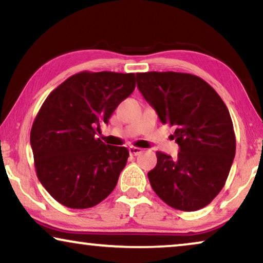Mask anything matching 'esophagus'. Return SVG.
Returning <instances> with one entry per match:
<instances>
[{
  "label": "esophagus",
  "mask_w": 263,
  "mask_h": 263,
  "mask_svg": "<svg viewBox=\"0 0 263 263\" xmlns=\"http://www.w3.org/2000/svg\"><path fill=\"white\" fill-rule=\"evenodd\" d=\"M142 152V148H139V147H129V153L132 154V156H139L140 153Z\"/></svg>",
  "instance_id": "esophagus-1"
}]
</instances>
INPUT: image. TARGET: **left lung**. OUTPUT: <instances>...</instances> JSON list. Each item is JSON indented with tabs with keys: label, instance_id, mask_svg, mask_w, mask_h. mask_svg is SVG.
<instances>
[{
	"label": "left lung",
	"instance_id": "1",
	"mask_svg": "<svg viewBox=\"0 0 263 263\" xmlns=\"http://www.w3.org/2000/svg\"><path fill=\"white\" fill-rule=\"evenodd\" d=\"M143 98L163 124L174 125L177 158L157 152L151 186L175 210L193 212L210 204L228 179L236 153L231 116L220 96L196 75L176 71L136 74Z\"/></svg>",
	"mask_w": 263,
	"mask_h": 263
}]
</instances>
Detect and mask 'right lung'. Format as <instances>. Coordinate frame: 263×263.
I'll use <instances>...</instances> for the list:
<instances>
[{
	"mask_svg": "<svg viewBox=\"0 0 263 263\" xmlns=\"http://www.w3.org/2000/svg\"><path fill=\"white\" fill-rule=\"evenodd\" d=\"M135 89V74L81 71L56 87L31 129L37 177L63 206L85 210L110 195L127 164L125 147L96 138Z\"/></svg>",
	"mask_w": 263,
	"mask_h": 263,
	"instance_id": "obj_1",
	"label": "right lung"
}]
</instances>
